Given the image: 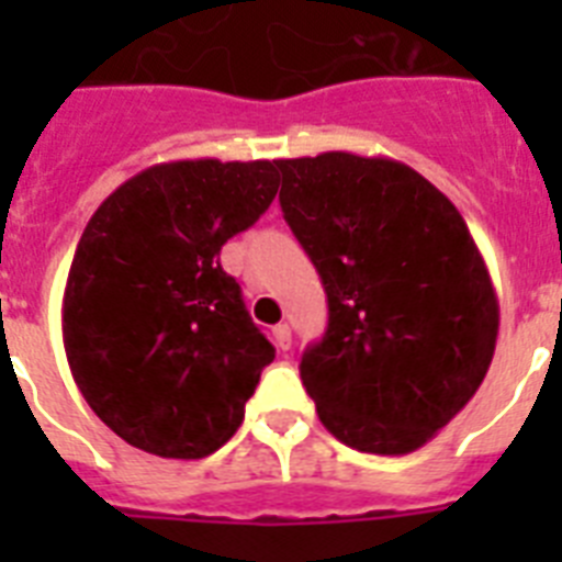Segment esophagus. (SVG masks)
I'll return each instance as SVG.
<instances>
[{
    "mask_svg": "<svg viewBox=\"0 0 562 562\" xmlns=\"http://www.w3.org/2000/svg\"><path fill=\"white\" fill-rule=\"evenodd\" d=\"M272 342H276L278 351H286L292 346V331L286 324H278L276 329H272Z\"/></svg>",
    "mask_w": 562,
    "mask_h": 562,
    "instance_id": "obj_1",
    "label": "esophagus"
}]
</instances>
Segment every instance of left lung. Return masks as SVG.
<instances>
[{
  "label": "left lung",
  "mask_w": 562,
  "mask_h": 562,
  "mask_svg": "<svg viewBox=\"0 0 562 562\" xmlns=\"http://www.w3.org/2000/svg\"><path fill=\"white\" fill-rule=\"evenodd\" d=\"M281 211L329 301L301 380L324 428L362 453L428 445L473 400L498 340V295L453 202L389 157L276 160Z\"/></svg>",
  "instance_id": "obj_1"
}]
</instances>
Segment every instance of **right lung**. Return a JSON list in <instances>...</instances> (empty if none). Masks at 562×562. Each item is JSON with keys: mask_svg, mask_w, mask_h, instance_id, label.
<instances>
[{"mask_svg": "<svg viewBox=\"0 0 562 562\" xmlns=\"http://www.w3.org/2000/svg\"><path fill=\"white\" fill-rule=\"evenodd\" d=\"M278 162L173 160L134 173L87 222L61 304L69 371L132 448L205 459L245 419L276 349L222 245L278 193Z\"/></svg>", "mask_w": 562, "mask_h": 562, "instance_id": "obj_1", "label": "right lung"}]
</instances>
